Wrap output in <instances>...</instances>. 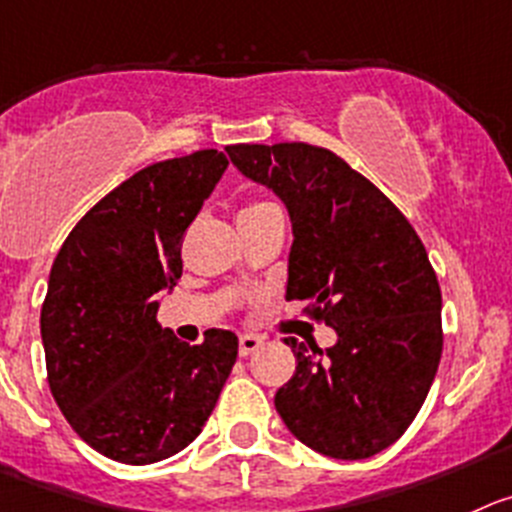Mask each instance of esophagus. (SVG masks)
<instances>
[{
	"instance_id": "1",
	"label": "esophagus",
	"mask_w": 512,
	"mask_h": 512,
	"mask_svg": "<svg viewBox=\"0 0 512 512\" xmlns=\"http://www.w3.org/2000/svg\"><path fill=\"white\" fill-rule=\"evenodd\" d=\"M262 346V341L257 336H242L240 338V356H250L257 348Z\"/></svg>"
}]
</instances>
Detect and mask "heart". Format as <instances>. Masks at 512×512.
Listing matches in <instances>:
<instances>
[{
    "instance_id": "heart-1",
    "label": "heart",
    "mask_w": 512,
    "mask_h": 512,
    "mask_svg": "<svg viewBox=\"0 0 512 512\" xmlns=\"http://www.w3.org/2000/svg\"><path fill=\"white\" fill-rule=\"evenodd\" d=\"M265 207H272L270 202H252V204H247L245 209H242L240 214H250V212H260V209H265Z\"/></svg>"
}]
</instances>
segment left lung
<instances>
[{"label": "left lung", "instance_id": "obj_1", "mask_svg": "<svg viewBox=\"0 0 512 512\" xmlns=\"http://www.w3.org/2000/svg\"><path fill=\"white\" fill-rule=\"evenodd\" d=\"M227 154L288 209L285 298L310 300L338 336L326 351L285 338L295 374L275 394V409L321 455H379L414 422L442 356V293L422 240L328 148L237 143Z\"/></svg>", "mask_w": 512, "mask_h": 512}]
</instances>
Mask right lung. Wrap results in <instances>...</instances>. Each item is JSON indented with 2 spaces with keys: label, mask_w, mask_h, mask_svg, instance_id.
<instances>
[{
  "label": "right lung",
  "mask_w": 512,
  "mask_h": 512,
  "mask_svg": "<svg viewBox=\"0 0 512 512\" xmlns=\"http://www.w3.org/2000/svg\"><path fill=\"white\" fill-rule=\"evenodd\" d=\"M229 166L207 148L159 161L100 199L62 242L40 331L70 427L103 457L151 465L199 437L237 361L232 331L189 346L156 321L181 237Z\"/></svg>",
  "instance_id": "obj_1"
}]
</instances>
